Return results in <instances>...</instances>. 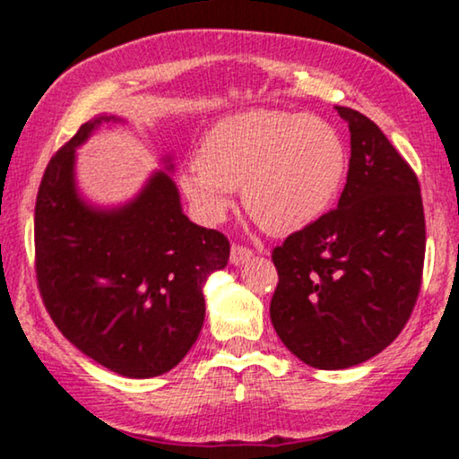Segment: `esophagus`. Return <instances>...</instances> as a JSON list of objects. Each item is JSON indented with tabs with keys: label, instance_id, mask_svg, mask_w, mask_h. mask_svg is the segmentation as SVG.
Listing matches in <instances>:
<instances>
[{
	"label": "esophagus",
	"instance_id": "1",
	"mask_svg": "<svg viewBox=\"0 0 459 459\" xmlns=\"http://www.w3.org/2000/svg\"><path fill=\"white\" fill-rule=\"evenodd\" d=\"M250 256H252V250H247L246 246L233 244V247H230V263H233V265H244Z\"/></svg>",
	"mask_w": 459,
	"mask_h": 459
}]
</instances>
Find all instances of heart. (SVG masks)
<instances>
[{"mask_svg":"<svg viewBox=\"0 0 459 459\" xmlns=\"http://www.w3.org/2000/svg\"><path fill=\"white\" fill-rule=\"evenodd\" d=\"M341 134L317 116L247 109L204 134L198 161L178 186L204 222H222L235 187L247 213L272 235H291L321 218L345 181Z\"/></svg>","mask_w":459,"mask_h":459,"instance_id":"obj_1","label":"heart"}]
</instances>
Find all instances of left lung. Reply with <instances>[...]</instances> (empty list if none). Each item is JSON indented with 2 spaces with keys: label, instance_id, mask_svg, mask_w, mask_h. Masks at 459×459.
<instances>
[{
  "label": "left lung",
  "instance_id": "8db88e82",
  "mask_svg": "<svg viewBox=\"0 0 459 459\" xmlns=\"http://www.w3.org/2000/svg\"><path fill=\"white\" fill-rule=\"evenodd\" d=\"M351 157L339 207L273 247L270 317L308 367L360 365L403 330L420 291L425 215L419 178L365 114L336 108Z\"/></svg>",
  "mask_w": 459,
  "mask_h": 459
}]
</instances>
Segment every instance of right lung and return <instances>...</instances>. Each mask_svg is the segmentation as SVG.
I'll return each mask as SVG.
<instances>
[{"mask_svg":"<svg viewBox=\"0 0 459 459\" xmlns=\"http://www.w3.org/2000/svg\"><path fill=\"white\" fill-rule=\"evenodd\" d=\"M105 123L120 118L83 123L47 166L34 213L36 278L47 313L79 351L142 380L170 371L196 343L203 284L224 270L230 244L189 222L166 170L123 207L79 196L75 149Z\"/></svg>","mask_w":459,"mask_h":459,"instance_id":"1","label":"right lung"}]
</instances>
